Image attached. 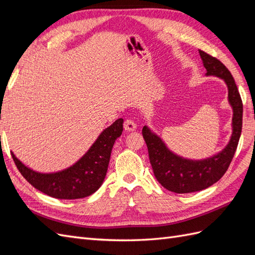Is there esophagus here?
I'll return each instance as SVG.
<instances>
[{
    "label": "esophagus",
    "mask_w": 255,
    "mask_h": 255,
    "mask_svg": "<svg viewBox=\"0 0 255 255\" xmlns=\"http://www.w3.org/2000/svg\"><path fill=\"white\" fill-rule=\"evenodd\" d=\"M123 127H125V129L128 130V132H134V130L137 128V125L133 121V120H126L125 121V125H123Z\"/></svg>",
    "instance_id": "obj_1"
}]
</instances>
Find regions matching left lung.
Segmentation results:
<instances>
[{"mask_svg":"<svg viewBox=\"0 0 255 255\" xmlns=\"http://www.w3.org/2000/svg\"><path fill=\"white\" fill-rule=\"evenodd\" d=\"M206 75H215L226 82L229 102L233 109V133L230 142L220 153L202 160H191L175 155L160 138L146 127L142 136L148 146L150 163L154 175L160 185L176 194H188L205 189L219 181L233 159L243 128V101L235 81L229 69L219 59L199 50Z\"/></svg>","mask_w":255,"mask_h":255,"instance_id":"obj_1","label":"left lung"}]
</instances>
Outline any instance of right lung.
I'll list each match as a JSON object with an SVG mask.
<instances>
[{
	"label": "right lung",
	"instance_id": "obj_1",
	"mask_svg": "<svg viewBox=\"0 0 255 255\" xmlns=\"http://www.w3.org/2000/svg\"><path fill=\"white\" fill-rule=\"evenodd\" d=\"M123 130V119L116 120L100 134L87 153L76 163L55 173H40L23 165L11 153L23 177L43 194L56 199H81L96 192L101 186L109 167L113 145Z\"/></svg>",
	"mask_w": 255,
	"mask_h": 255
}]
</instances>
